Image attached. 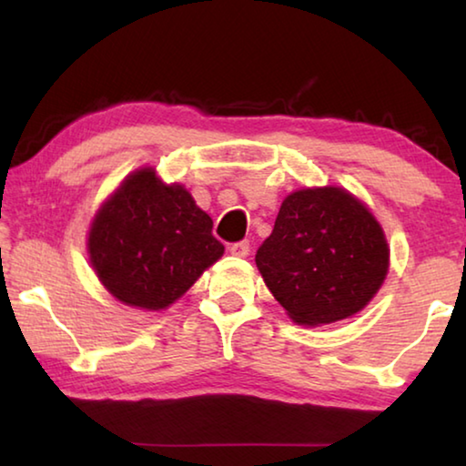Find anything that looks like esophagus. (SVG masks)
<instances>
[{
	"mask_svg": "<svg viewBox=\"0 0 466 466\" xmlns=\"http://www.w3.org/2000/svg\"><path fill=\"white\" fill-rule=\"evenodd\" d=\"M230 252L234 257H240V258H244L250 252V244H248V240H240V242H234V244H230Z\"/></svg>",
	"mask_w": 466,
	"mask_h": 466,
	"instance_id": "obj_1",
	"label": "esophagus"
}]
</instances>
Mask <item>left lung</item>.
<instances>
[{"instance_id":"obj_1","label":"left lung","mask_w":466,"mask_h":466,"mask_svg":"<svg viewBox=\"0 0 466 466\" xmlns=\"http://www.w3.org/2000/svg\"><path fill=\"white\" fill-rule=\"evenodd\" d=\"M255 261L288 317L320 327L366 309L389 273L390 248L368 205L329 185L283 199Z\"/></svg>"}]
</instances>
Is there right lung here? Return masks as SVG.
I'll use <instances>...</instances> for the list:
<instances>
[{"label":"right lung","instance_id":"right-lung-1","mask_svg":"<svg viewBox=\"0 0 466 466\" xmlns=\"http://www.w3.org/2000/svg\"><path fill=\"white\" fill-rule=\"evenodd\" d=\"M214 222L183 185L144 167L100 205L88 232L92 269L108 294L157 312L185 294L224 255Z\"/></svg>","mask_w":466,"mask_h":466}]
</instances>
